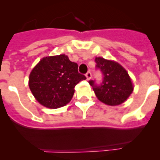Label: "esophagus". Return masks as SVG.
<instances>
[{
  "label": "esophagus",
  "mask_w": 160,
  "mask_h": 160,
  "mask_svg": "<svg viewBox=\"0 0 160 160\" xmlns=\"http://www.w3.org/2000/svg\"><path fill=\"white\" fill-rule=\"evenodd\" d=\"M86 77H87V80H90V79H91V78H92V74H91L90 72H87V73H86Z\"/></svg>",
  "instance_id": "34e87169"
}]
</instances>
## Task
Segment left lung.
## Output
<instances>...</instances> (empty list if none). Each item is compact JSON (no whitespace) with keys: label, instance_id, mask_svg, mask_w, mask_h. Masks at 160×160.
Wrapping results in <instances>:
<instances>
[{"label":"left lung","instance_id":"1","mask_svg":"<svg viewBox=\"0 0 160 160\" xmlns=\"http://www.w3.org/2000/svg\"><path fill=\"white\" fill-rule=\"evenodd\" d=\"M95 62L97 67L101 70L104 76L100 86H96L94 81L89 82L98 99L108 106H118L123 103L134 90L128 72L115 61L97 57Z\"/></svg>","mask_w":160,"mask_h":160}]
</instances>
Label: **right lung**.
Returning a JSON list of instances; mask_svg holds the SVG:
<instances>
[{
  "instance_id": "1",
  "label": "right lung",
  "mask_w": 160,
  "mask_h": 160,
  "mask_svg": "<svg viewBox=\"0 0 160 160\" xmlns=\"http://www.w3.org/2000/svg\"><path fill=\"white\" fill-rule=\"evenodd\" d=\"M77 63L67 55L42 58L29 73V87L35 99L50 109L64 107L74 94V87L87 79L78 71Z\"/></svg>"
}]
</instances>
